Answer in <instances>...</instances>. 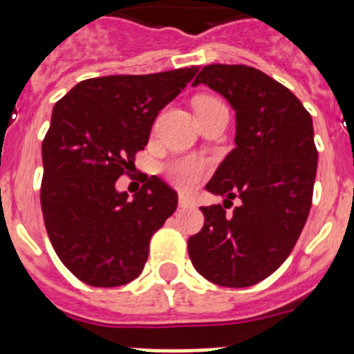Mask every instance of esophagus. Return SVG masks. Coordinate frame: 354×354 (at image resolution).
Segmentation results:
<instances>
[{"label":"esophagus","instance_id":"34e87169","mask_svg":"<svg viewBox=\"0 0 354 354\" xmlns=\"http://www.w3.org/2000/svg\"><path fill=\"white\" fill-rule=\"evenodd\" d=\"M179 205L180 207H195V200L187 195H179Z\"/></svg>","mask_w":354,"mask_h":354}]
</instances>
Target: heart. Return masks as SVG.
Segmentation results:
<instances>
[{"mask_svg": "<svg viewBox=\"0 0 354 354\" xmlns=\"http://www.w3.org/2000/svg\"><path fill=\"white\" fill-rule=\"evenodd\" d=\"M211 101H216V99L202 97V99L196 101V104ZM162 171L167 175V179L177 187H180V189H192L209 171V162L202 158H196V156H183V158H175L168 161L165 168H162Z\"/></svg>", "mask_w": 354, "mask_h": 354, "instance_id": "1", "label": "heart"}]
</instances>
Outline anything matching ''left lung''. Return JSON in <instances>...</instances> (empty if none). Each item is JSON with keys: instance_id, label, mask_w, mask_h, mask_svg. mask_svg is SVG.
Returning <instances> with one entry per match:
<instances>
[{"instance_id": "left-lung-1", "label": "left lung", "mask_w": 354, "mask_h": 354, "mask_svg": "<svg viewBox=\"0 0 354 354\" xmlns=\"http://www.w3.org/2000/svg\"><path fill=\"white\" fill-rule=\"evenodd\" d=\"M198 84L236 111V149L205 186L225 196L223 205L200 207L204 227L189 237L187 252L209 282L255 286L289 257L310 212L317 171L312 117L289 88L248 65H207L193 81ZM234 198L241 202L227 215L224 202Z\"/></svg>"}]
</instances>
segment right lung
Instances as JSON below:
<instances>
[{"instance_id":"1","label":"right lung","mask_w":354,"mask_h":354,"mask_svg":"<svg viewBox=\"0 0 354 354\" xmlns=\"http://www.w3.org/2000/svg\"><path fill=\"white\" fill-rule=\"evenodd\" d=\"M196 72L92 77L53 108L40 205L56 255L81 282L118 287L145 268L150 237L175 212L177 193L156 175L133 198L115 183L147 145L159 111Z\"/></svg>"}]
</instances>
